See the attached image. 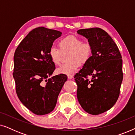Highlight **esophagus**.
<instances>
[{
    "mask_svg": "<svg viewBox=\"0 0 135 135\" xmlns=\"http://www.w3.org/2000/svg\"><path fill=\"white\" fill-rule=\"evenodd\" d=\"M68 79H72L73 78V75H71V74H69V75H68Z\"/></svg>",
    "mask_w": 135,
    "mask_h": 135,
    "instance_id": "1",
    "label": "esophagus"
}]
</instances>
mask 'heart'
Returning <instances> with one entry per match:
<instances>
[{
    "mask_svg": "<svg viewBox=\"0 0 135 135\" xmlns=\"http://www.w3.org/2000/svg\"><path fill=\"white\" fill-rule=\"evenodd\" d=\"M58 49L51 47L49 56L55 65H60L62 54L69 52L67 63L58 68L59 74H71L79 69L80 64L83 65L89 60L92 53V46L89 42H82L80 38L74 36H68L58 42Z\"/></svg>",
    "mask_w": 135,
    "mask_h": 135,
    "instance_id": "b5f03b06",
    "label": "heart"
}]
</instances>
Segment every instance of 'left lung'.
<instances>
[{
	"label": "left lung",
	"instance_id": "8db88e82",
	"mask_svg": "<svg viewBox=\"0 0 135 135\" xmlns=\"http://www.w3.org/2000/svg\"><path fill=\"white\" fill-rule=\"evenodd\" d=\"M77 33L87 38L92 46V56L74 75L77 99L85 111L98 115L110 109L119 98L123 77L122 55L103 29H82Z\"/></svg>",
	"mask_w": 135,
	"mask_h": 135
}]
</instances>
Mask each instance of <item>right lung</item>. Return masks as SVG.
Returning <instances> with one entry per match:
<instances>
[{
	"label": "right lung",
	"instance_id": "obj_1",
	"mask_svg": "<svg viewBox=\"0 0 135 135\" xmlns=\"http://www.w3.org/2000/svg\"><path fill=\"white\" fill-rule=\"evenodd\" d=\"M60 31L38 27L29 32L14 54L13 76L16 92L21 102L36 115L51 112L68 77L59 74L48 79L55 70L49 56L53 42Z\"/></svg>",
	"mask_w": 135,
	"mask_h": 135
}]
</instances>
